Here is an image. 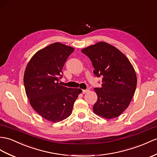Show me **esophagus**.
<instances>
[{
  "label": "esophagus",
  "instance_id": "1",
  "mask_svg": "<svg viewBox=\"0 0 157 157\" xmlns=\"http://www.w3.org/2000/svg\"><path fill=\"white\" fill-rule=\"evenodd\" d=\"M89 90H88V89L82 90V94H85V93H87V92H89Z\"/></svg>",
  "mask_w": 157,
  "mask_h": 157
}]
</instances>
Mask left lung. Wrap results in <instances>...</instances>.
Here are the masks:
<instances>
[{
  "label": "left lung",
  "instance_id": "left-lung-1",
  "mask_svg": "<svg viewBox=\"0 0 157 157\" xmlns=\"http://www.w3.org/2000/svg\"><path fill=\"white\" fill-rule=\"evenodd\" d=\"M81 52L91 60L95 76L102 77L101 88H94L97 101L95 114L105 118L117 117L128 106L136 87L135 69L123 53L113 46L99 42Z\"/></svg>",
  "mask_w": 157,
  "mask_h": 157
}]
</instances>
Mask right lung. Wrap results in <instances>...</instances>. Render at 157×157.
Listing matches in <instances>:
<instances>
[{
	"instance_id": "1",
	"label": "right lung",
	"mask_w": 157,
	"mask_h": 157,
	"mask_svg": "<svg viewBox=\"0 0 157 157\" xmlns=\"http://www.w3.org/2000/svg\"><path fill=\"white\" fill-rule=\"evenodd\" d=\"M75 49L52 43L38 51L25 69L24 85L30 104L46 120L56 123L71 115L82 90L62 86L63 67Z\"/></svg>"
}]
</instances>
